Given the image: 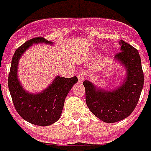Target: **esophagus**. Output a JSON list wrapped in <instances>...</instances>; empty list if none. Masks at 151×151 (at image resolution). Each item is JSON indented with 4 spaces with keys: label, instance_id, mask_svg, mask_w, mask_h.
Here are the masks:
<instances>
[{
    "label": "esophagus",
    "instance_id": "34e87169",
    "mask_svg": "<svg viewBox=\"0 0 151 151\" xmlns=\"http://www.w3.org/2000/svg\"><path fill=\"white\" fill-rule=\"evenodd\" d=\"M78 81L82 83L84 81V80L86 78V73L84 71H81L78 73Z\"/></svg>",
    "mask_w": 151,
    "mask_h": 151
}]
</instances>
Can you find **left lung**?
I'll return each instance as SVG.
<instances>
[{
  "mask_svg": "<svg viewBox=\"0 0 151 151\" xmlns=\"http://www.w3.org/2000/svg\"><path fill=\"white\" fill-rule=\"evenodd\" d=\"M121 51L115 59L127 70L123 84L111 91L99 89L89 81L83 82L88 109L96 117L105 122H116L128 117L139 101L144 77L141 60L137 49L120 40Z\"/></svg>",
  "mask_w": 151,
  "mask_h": 151,
  "instance_id": "left-lung-1",
  "label": "left lung"
}]
</instances>
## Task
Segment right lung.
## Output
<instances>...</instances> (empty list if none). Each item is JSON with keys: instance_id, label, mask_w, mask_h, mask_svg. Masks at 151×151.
<instances>
[{"instance_id": "add662e5", "label": "right lung", "mask_w": 151, "mask_h": 151, "mask_svg": "<svg viewBox=\"0 0 151 151\" xmlns=\"http://www.w3.org/2000/svg\"><path fill=\"white\" fill-rule=\"evenodd\" d=\"M39 42L52 44L43 37H36L28 40L16 50L8 76V88L14 108L21 117L32 124L46 127L60 119L65 99L73 84L78 82V78L57 76L42 92L31 94L24 91L17 75L18 61L28 48Z\"/></svg>"}]
</instances>
